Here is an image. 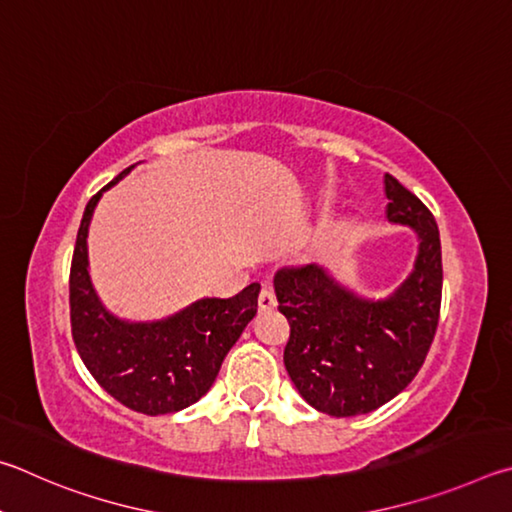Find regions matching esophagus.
<instances>
[{"label": "esophagus", "mask_w": 512, "mask_h": 512, "mask_svg": "<svg viewBox=\"0 0 512 512\" xmlns=\"http://www.w3.org/2000/svg\"><path fill=\"white\" fill-rule=\"evenodd\" d=\"M258 308L261 310H274L276 308V294L272 283H263V290L258 294Z\"/></svg>", "instance_id": "obj_1"}]
</instances>
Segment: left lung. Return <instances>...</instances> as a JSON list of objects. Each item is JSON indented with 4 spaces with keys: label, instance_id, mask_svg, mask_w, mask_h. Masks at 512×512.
Segmentation results:
<instances>
[{
    "label": "left lung",
    "instance_id": "obj_1",
    "mask_svg": "<svg viewBox=\"0 0 512 512\" xmlns=\"http://www.w3.org/2000/svg\"><path fill=\"white\" fill-rule=\"evenodd\" d=\"M387 218L414 231L416 261L384 299L357 294L328 267L310 263L274 276L290 321L283 362L301 398L346 418L387 405L423 366L438 326L443 290L441 236L434 215L396 177L384 175Z\"/></svg>",
    "mask_w": 512,
    "mask_h": 512
}]
</instances>
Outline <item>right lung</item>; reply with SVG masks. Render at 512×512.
I'll return each mask as SVG.
<instances>
[{
    "instance_id": "1",
    "label": "right lung",
    "mask_w": 512,
    "mask_h": 512,
    "mask_svg": "<svg viewBox=\"0 0 512 512\" xmlns=\"http://www.w3.org/2000/svg\"><path fill=\"white\" fill-rule=\"evenodd\" d=\"M134 166L85 206L69 276L71 335L87 371L112 398L139 414L161 416L191 407L211 389L224 357L256 317L261 285L251 283L231 299H197L155 321L123 319L107 310L89 276V224L103 193Z\"/></svg>"
}]
</instances>
